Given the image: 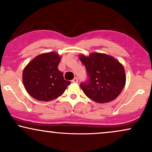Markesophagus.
I'll list each match as a JSON object with an SVG mask.
<instances>
[{
    "mask_svg": "<svg viewBox=\"0 0 152 152\" xmlns=\"http://www.w3.org/2000/svg\"><path fill=\"white\" fill-rule=\"evenodd\" d=\"M71 82H72V83H77V82H78V78H76V77H75L74 79H73L72 81H71Z\"/></svg>",
    "mask_w": 152,
    "mask_h": 152,
    "instance_id": "obj_1",
    "label": "esophagus"
}]
</instances>
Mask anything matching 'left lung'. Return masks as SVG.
<instances>
[{
	"mask_svg": "<svg viewBox=\"0 0 152 152\" xmlns=\"http://www.w3.org/2000/svg\"><path fill=\"white\" fill-rule=\"evenodd\" d=\"M86 67L88 79L80 84L86 96L97 103L114 100L119 95L126 83L124 66L112 56L94 53L79 56Z\"/></svg>",
	"mask_w": 152,
	"mask_h": 152,
	"instance_id": "obj_1",
	"label": "left lung"
}]
</instances>
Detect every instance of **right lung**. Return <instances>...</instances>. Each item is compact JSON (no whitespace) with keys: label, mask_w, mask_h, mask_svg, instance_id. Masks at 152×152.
Masks as SVG:
<instances>
[{"label":"right lung","mask_w":152,"mask_h":152,"mask_svg":"<svg viewBox=\"0 0 152 152\" xmlns=\"http://www.w3.org/2000/svg\"><path fill=\"white\" fill-rule=\"evenodd\" d=\"M61 57L55 52L43 53L33 59L23 72L26 91L38 101L49 102L64 94L71 82L64 79L58 66Z\"/></svg>","instance_id":"add662e5"}]
</instances>
